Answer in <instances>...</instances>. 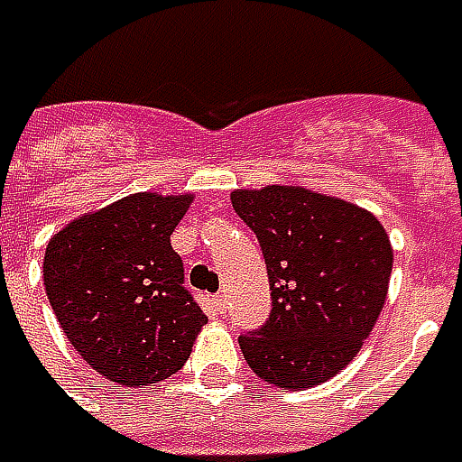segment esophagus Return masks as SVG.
<instances>
[{
	"label": "esophagus",
	"instance_id": "34e87169",
	"mask_svg": "<svg viewBox=\"0 0 462 462\" xmlns=\"http://www.w3.org/2000/svg\"><path fill=\"white\" fill-rule=\"evenodd\" d=\"M213 306H216V310H218V313H223V310H226V295L223 293L213 295Z\"/></svg>",
	"mask_w": 462,
	"mask_h": 462
}]
</instances>
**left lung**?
<instances>
[{
    "instance_id": "left-lung-1",
    "label": "left lung",
    "mask_w": 462,
    "mask_h": 462,
    "mask_svg": "<svg viewBox=\"0 0 462 462\" xmlns=\"http://www.w3.org/2000/svg\"><path fill=\"white\" fill-rule=\"evenodd\" d=\"M231 205L257 234L273 313L239 337L246 365L282 391L327 383L363 349L393 270L383 223L360 205L298 185L234 189Z\"/></svg>"
}]
</instances>
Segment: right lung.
<instances>
[{"mask_svg": "<svg viewBox=\"0 0 462 462\" xmlns=\"http://www.w3.org/2000/svg\"><path fill=\"white\" fill-rule=\"evenodd\" d=\"M192 200V192H134L81 213L45 246V293L66 339L117 385L174 375L208 324L169 244Z\"/></svg>", "mask_w": 462, "mask_h": 462, "instance_id": "right-lung-1", "label": "right lung"}]
</instances>
